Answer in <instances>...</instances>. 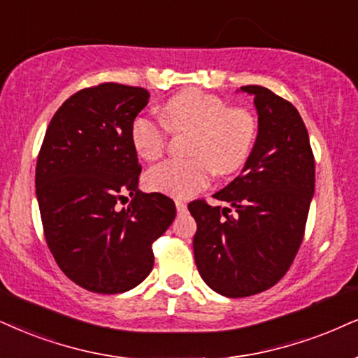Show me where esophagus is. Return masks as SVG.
Listing matches in <instances>:
<instances>
[{
	"label": "esophagus",
	"mask_w": 358,
	"mask_h": 358,
	"mask_svg": "<svg viewBox=\"0 0 358 358\" xmlns=\"http://www.w3.org/2000/svg\"><path fill=\"white\" fill-rule=\"evenodd\" d=\"M176 207H178V213L182 214L187 210V204L182 199H176Z\"/></svg>",
	"instance_id": "1"
}]
</instances>
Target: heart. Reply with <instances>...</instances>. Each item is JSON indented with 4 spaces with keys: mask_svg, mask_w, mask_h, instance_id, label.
I'll list each match as a JSON object with an SVG mask.
<instances>
[{
    "mask_svg": "<svg viewBox=\"0 0 358 358\" xmlns=\"http://www.w3.org/2000/svg\"><path fill=\"white\" fill-rule=\"evenodd\" d=\"M157 119L139 116L131 126V143L139 157L154 161L164 152L167 129L191 132L189 157L167 159L151 167L145 184L171 196H192L209 182L210 174L229 176L245 164L257 139V119L249 109L229 108L219 96L197 90L174 94L161 106Z\"/></svg>",
    "mask_w": 358,
    "mask_h": 358,
    "instance_id": "b5f03b06",
    "label": "heart"
}]
</instances>
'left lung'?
<instances>
[{
    "label": "left lung",
    "instance_id": "1",
    "mask_svg": "<svg viewBox=\"0 0 358 358\" xmlns=\"http://www.w3.org/2000/svg\"><path fill=\"white\" fill-rule=\"evenodd\" d=\"M254 96L259 131L241 176L213 197L189 204L197 222L194 259L210 289L249 297L275 285L302 244L315 189V161L307 127L289 101L262 86Z\"/></svg>",
    "mask_w": 358,
    "mask_h": 358
}]
</instances>
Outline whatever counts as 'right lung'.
<instances>
[{
    "mask_svg": "<svg viewBox=\"0 0 358 358\" xmlns=\"http://www.w3.org/2000/svg\"><path fill=\"white\" fill-rule=\"evenodd\" d=\"M148 103L144 87L117 83L78 91L52 116L38 156L48 247L74 284L96 294L139 285L152 271V242L176 217L174 201L138 189L131 126Z\"/></svg>",
    "mask_w": 358,
    "mask_h": 358,
    "instance_id": "obj_1",
    "label": "right lung"
}]
</instances>
